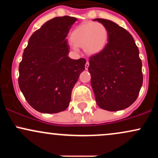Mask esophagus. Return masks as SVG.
Returning a JSON list of instances; mask_svg holds the SVG:
<instances>
[{
	"instance_id": "34e87169",
	"label": "esophagus",
	"mask_w": 158,
	"mask_h": 158,
	"mask_svg": "<svg viewBox=\"0 0 158 158\" xmlns=\"http://www.w3.org/2000/svg\"><path fill=\"white\" fill-rule=\"evenodd\" d=\"M85 70H88V67H89V61L87 60L86 61V64H85Z\"/></svg>"
}]
</instances>
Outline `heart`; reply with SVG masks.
<instances>
[{"mask_svg": "<svg viewBox=\"0 0 158 158\" xmlns=\"http://www.w3.org/2000/svg\"><path fill=\"white\" fill-rule=\"evenodd\" d=\"M73 48H83L90 56L97 55L106 48L108 39L106 27L99 22H85L72 31L70 37Z\"/></svg>", "mask_w": 158, "mask_h": 158, "instance_id": "heart-1", "label": "heart"}]
</instances>
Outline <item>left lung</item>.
I'll return each instance as SVG.
<instances>
[{
  "label": "left lung",
  "instance_id": "8db88e82",
  "mask_svg": "<svg viewBox=\"0 0 158 158\" xmlns=\"http://www.w3.org/2000/svg\"><path fill=\"white\" fill-rule=\"evenodd\" d=\"M108 32V43L102 52L90 58L88 71L96 101L109 111L133 104L143 85L142 61L131 34L110 20L96 19Z\"/></svg>",
  "mask_w": 158,
  "mask_h": 158
}]
</instances>
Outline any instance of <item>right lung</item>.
Here are the masks:
<instances>
[{
  "instance_id": "1",
  "label": "right lung",
  "mask_w": 158,
  "mask_h": 158,
  "mask_svg": "<svg viewBox=\"0 0 158 158\" xmlns=\"http://www.w3.org/2000/svg\"><path fill=\"white\" fill-rule=\"evenodd\" d=\"M77 19L56 17L34 32L19 64V88L27 102L44 114L68 108L71 92L86 60L68 57L66 37Z\"/></svg>"
}]
</instances>
